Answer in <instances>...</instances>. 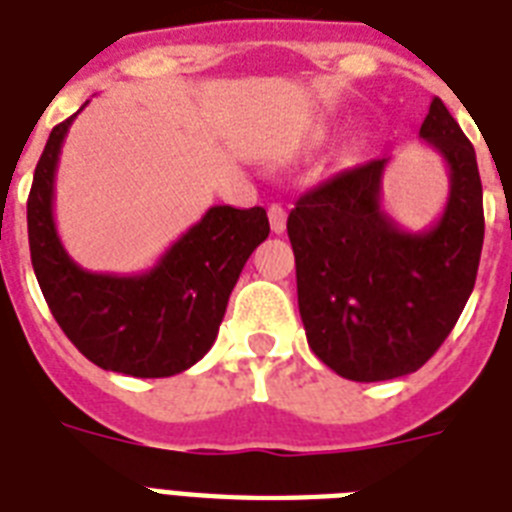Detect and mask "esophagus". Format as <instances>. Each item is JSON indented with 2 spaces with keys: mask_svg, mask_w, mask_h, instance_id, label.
Segmentation results:
<instances>
[{
  "mask_svg": "<svg viewBox=\"0 0 512 512\" xmlns=\"http://www.w3.org/2000/svg\"><path fill=\"white\" fill-rule=\"evenodd\" d=\"M268 220H271L273 233L287 231V209L281 207V204H271V207H268Z\"/></svg>",
  "mask_w": 512,
  "mask_h": 512,
  "instance_id": "1",
  "label": "esophagus"
}]
</instances>
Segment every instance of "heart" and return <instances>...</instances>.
<instances>
[{
    "label": "heart",
    "mask_w": 512,
    "mask_h": 512,
    "mask_svg": "<svg viewBox=\"0 0 512 512\" xmlns=\"http://www.w3.org/2000/svg\"><path fill=\"white\" fill-rule=\"evenodd\" d=\"M327 138V130H316L313 132V140H316V143H319V140H324Z\"/></svg>",
    "instance_id": "b5f03b06"
}]
</instances>
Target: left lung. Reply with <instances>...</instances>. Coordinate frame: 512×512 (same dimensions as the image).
Returning a JSON list of instances; mask_svg holds the SVG:
<instances>
[{
    "label": "left lung",
    "mask_w": 512,
    "mask_h": 512,
    "mask_svg": "<svg viewBox=\"0 0 512 512\" xmlns=\"http://www.w3.org/2000/svg\"><path fill=\"white\" fill-rule=\"evenodd\" d=\"M420 138L449 170L446 207L425 231H406L382 209L388 159L332 177L289 212L308 345L345 380L417 372L449 337L476 284L484 247L476 151L438 98Z\"/></svg>",
    "instance_id": "obj_1"
}]
</instances>
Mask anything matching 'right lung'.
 Returning a JSON list of instances; mask_svg holds the SVG:
<instances>
[{"label": "right lung", "instance_id": "right-lung-1", "mask_svg": "<svg viewBox=\"0 0 512 512\" xmlns=\"http://www.w3.org/2000/svg\"><path fill=\"white\" fill-rule=\"evenodd\" d=\"M74 119L50 132L28 193V247L44 300L68 340L100 369L130 377L185 372L212 348L241 268L271 233L268 215L263 207H209L151 271H84L52 217L58 156Z\"/></svg>", "mask_w": 512, "mask_h": 512}]
</instances>
